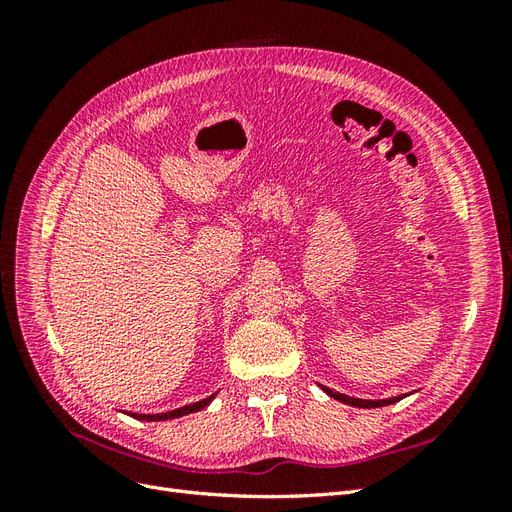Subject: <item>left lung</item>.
<instances>
[{
  "label": "left lung",
  "mask_w": 512,
  "mask_h": 512,
  "mask_svg": "<svg viewBox=\"0 0 512 512\" xmlns=\"http://www.w3.org/2000/svg\"><path fill=\"white\" fill-rule=\"evenodd\" d=\"M324 391H327L331 397L344 401V404H350V406H356V408H380V406H389V404H395V401L404 399V395L399 397H391V399H378V401H371V399H354V397H348V395H339V393H333L331 389H327V386H322Z\"/></svg>",
  "instance_id": "left-lung-1"
}]
</instances>
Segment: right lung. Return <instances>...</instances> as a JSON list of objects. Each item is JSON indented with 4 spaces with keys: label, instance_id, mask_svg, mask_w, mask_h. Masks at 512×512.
<instances>
[{
    "label": "right lung",
    "instance_id": "add662e5",
    "mask_svg": "<svg viewBox=\"0 0 512 512\" xmlns=\"http://www.w3.org/2000/svg\"><path fill=\"white\" fill-rule=\"evenodd\" d=\"M211 399H213V395L203 399V401H198V404H190L185 408H179V410H173V412H164V414H130V416L138 418V421H168V418H177V416H183V414H192V412L203 410Z\"/></svg>",
    "mask_w": 512,
    "mask_h": 512
}]
</instances>
